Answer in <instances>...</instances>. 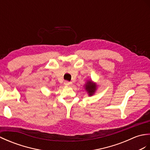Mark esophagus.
<instances>
[{
	"mask_svg": "<svg viewBox=\"0 0 150 150\" xmlns=\"http://www.w3.org/2000/svg\"><path fill=\"white\" fill-rule=\"evenodd\" d=\"M64 85H66V86H71V85H72V83L69 82L68 81H65L64 82Z\"/></svg>",
	"mask_w": 150,
	"mask_h": 150,
	"instance_id": "34e87169",
	"label": "esophagus"
}]
</instances>
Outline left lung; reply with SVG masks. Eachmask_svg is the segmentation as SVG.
<instances>
[{"instance_id": "left-lung-1", "label": "left lung", "mask_w": 150, "mask_h": 150, "mask_svg": "<svg viewBox=\"0 0 150 150\" xmlns=\"http://www.w3.org/2000/svg\"><path fill=\"white\" fill-rule=\"evenodd\" d=\"M98 85L97 83L93 81L92 79L86 81L84 85V88L89 96H92L95 94L96 91L98 89Z\"/></svg>"}]
</instances>
